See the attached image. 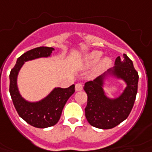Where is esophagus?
I'll return each mask as SVG.
<instances>
[{"label":"esophagus","instance_id":"34e87169","mask_svg":"<svg viewBox=\"0 0 152 152\" xmlns=\"http://www.w3.org/2000/svg\"><path fill=\"white\" fill-rule=\"evenodd\" d=\"M75 90H76V91H82V90H83V86H82V84L81 83L76 84V87H75Z\"/></svg>","mask_w":152,"mask_h":152}]
</instances>
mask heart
<instances>
[{
  "instance_id": "1",
  "label": "heart",
  "mask_w": 152,
  "mask_h": 152,
  "mask_svg": "<svg viewBox=\"0 0 152 152\" xmlns=\"http://www.w3.org/2000/svg\"><path fill=\"white\" fill-rule=\"evenodd\" d=\"M101 57L102 53L99 51L91 52L89 53L86 54L83 58L81 59V65L84 66H90L94 64L95 62H97ZM111 63H112V61L109 57H104V58H102L91 71V72L90 73V77L94 78V77H97L99 75H101L102 73L110 67Z\"/></svg>"
}]
</instances>
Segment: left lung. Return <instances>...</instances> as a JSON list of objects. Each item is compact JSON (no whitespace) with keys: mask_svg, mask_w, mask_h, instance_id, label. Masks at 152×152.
Wrapping results in <instances>:
<instances>
[{"mask_svg":"<svg viewBox=\"0 0 152 152\" xmlns=\"http://www.w3.org/2000/svg\"><path fill=\"white\" fill-rule=\"evenodd\" d=\"M138 73L126 54L124 59L116 58L113 68L85 84L87 105L85 109L88 123L94 128L110 129L121 124L129 115L137 93ZM109 79L123 80L126 86L119 96L112 98L104 91L106 81Z\"/></svg>","mask_w":152,"mask_h":152,"instance_id":"8db88e82","label":"left lung"}]
</instances>
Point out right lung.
Segmentation results:
<instances>
[{
    "label": "right lung",
    "mask_w": 152,
    "mask_h": 152,
    "mask_svg": "<svg viewBox=\"0 0 152 152\" xmlns=\"http://www.w3.org/2000/svg\"><path fill=\"white\" fill-rule=\"evenodd\" d=\"M53 50V48L39 47L24 53L17 59L16 64L10 74V94L17 113L25 122L35 128H48L57 124L66 103L75 92V85L68 88L55 87L46 97L34 102L28 101L20 94L17 79L24 62L49 58Z\"/></svg>",
    "instance_id": "obj_1"
}]
</instances>
